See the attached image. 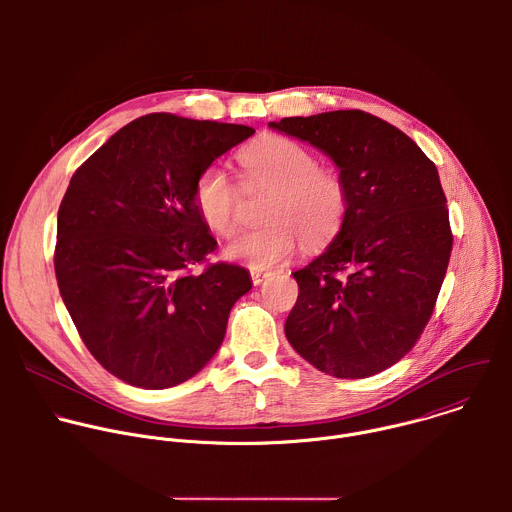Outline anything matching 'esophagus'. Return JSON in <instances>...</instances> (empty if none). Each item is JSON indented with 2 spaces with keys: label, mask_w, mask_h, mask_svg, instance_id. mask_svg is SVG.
<instances>
[{
  "label": "esophagus",
  "mask_w": 512,
  "mask_h": 512,
  "mask_svg": "<svg viewBox=\"0 0 512 512\" xmlns=\"http://www.w3.org/2000/svg\"><path fill=\"white\" fill-rule=\"evenodd\" d=\"M269 275H271V273H267V271H257V269H253V271H251V281H253V285H259V283H263Z\"/></svg>",
  "instance_id": "esophagus-1"
}]
</instances>
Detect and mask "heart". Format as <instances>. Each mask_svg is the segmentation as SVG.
<instances>
[{"label": "heart", "mask_w": 512, "mask_h": 512, "mask_svg": "<svg viewBox=\"0 0 512 512\" xmlns=\"http://www.w3.org/2000/svg\"><path fill=\"white\" fill-rule=\"evenodd\" d=\"M249 190L273 192L269 225L241 233L227 257L251 269L273 267L296 253L300 239L308 249L328 245L342 231L350 190L344 176L320 166L318 156L296 139L269 135L239 154ZM192 204L202 225L216 237H231L239 227L241 190L229 172L210 164L194 180Z\"/></svg>", "instance_id": "heart-1"}]
</instances>
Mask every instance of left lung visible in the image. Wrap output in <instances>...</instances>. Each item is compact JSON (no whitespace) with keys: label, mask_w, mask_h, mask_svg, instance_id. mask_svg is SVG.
Segmentation results:
<instances>
[{"label":"left lung","mask_w":512,"mask_h":512,"mask_svg":"<svg viewBox=\"0 0 512 512\" xmlns=\"http://www.w3.org/2000/svg\"><path fill=\"white\" fill-rule=\"evenodd\" d=\"M269 127L328 154L350 190L342 231L291 273L300 296L285 336L330 377H373L421 338L448 271L454 237L437 168L401 129L358 109Z\"/></svg>","instance_id":"obj_1"}]
</instances>
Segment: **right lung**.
Returning a JSON list of instances; mask_svg holds the SVG:
<instances>
[{
  "label": "right lung",
  "mask_w": 512,
  "mask_h": 512,
  "mask_svg": "<svg viewBox=\"0 0 512 512\" xmlns=\"http://www.w3.org/2000/svg\"><path fill=\"white\" fill-rule=\"evenodd\" d=\"M253 133L150 113L72 174L58 208L56 281L85 346L123 383L176 387L223 344L231 308L253 283L239 265L208 263L216 241L192 188L200 170Z\"/></svg>",
  "instance_id": "right-lung-1"
}]
</instances>
